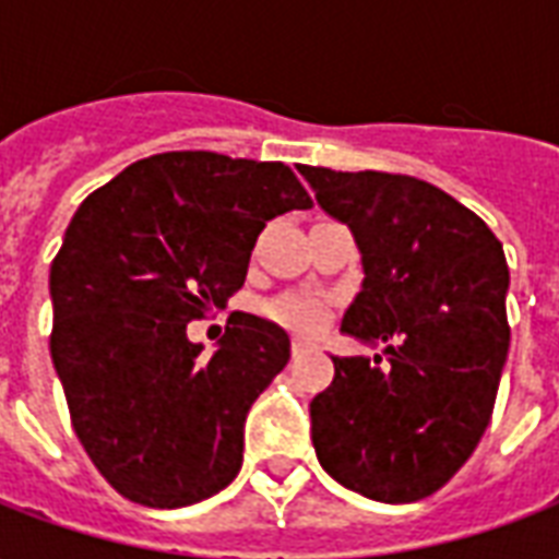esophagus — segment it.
<instances>
[{
  "label": "esophagus",
  "mask_w": 559,
  "mask_h": 559,
  "mask_svg": "<svg viewBox=\"0 0 559 559\" xmlns=\"http://www.w3.org/2000/svg\"><path fill=\"white\" fill-rule=\"evenodd\" d=\"M305 350H308V341H302V338H293V356H302Z\"/></svg>",
  "instance_id": "1"
}]
</instances>
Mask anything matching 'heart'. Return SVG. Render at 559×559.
<instances>
[{"mask_svg":"<svg viewBox=\"0 0 559 559\" xmlns=\"http://www.w3.org/2000/svg\"><path fill=\"white\" fill-rule=\"evenodd\" d=\"M269 317L299 335H314L326 326L329 302L311 293H290L269 305Z\"/></svg>","mask_w":559,"mask_h":559,"instance_id":"heart-1","label":"heart"}]
</instances>
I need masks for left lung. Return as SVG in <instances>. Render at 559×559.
Here are the masks:
<instances>
[{"mask_svg": "<svg viewBox=\"0 0 559 559\" xmlns=\"http://www.w3.org/2000/svg\"><path fill=\"white\" fill-rule=\"evenodd\" d=\"M317 203L344 221L365 281L341 329L389 341L332 356L311 401V440L329 476L380 503L431 497L479 445L509 353L503 245L437 185L401 173L299 164Z\"/></svg>", "mask_w": 559, "mask_h": 559, "instance_id": "1", "label": "left lung"}]
</instances>
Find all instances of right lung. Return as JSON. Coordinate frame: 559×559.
<instances>
[{
    "label": "right lung",
    "instance_id": "1",
    "mask_svg": "<svg viewBox=\"0 0 559 559\" xmlns=\"http://www.w3.org/2000/svg\"><path fill=\"white\" fill-rule=\"evenodd\" d=\"M290 209L311 197L281 160L160 152L68 224L50 266V356L78 440L131 503H200L242 467L245 416L290 338L236 311L206 359L188 323L224 308L266 221Z\"/></svg>",
    "mask_w": 559,
    "mask_h": 559
}]
</instances>
